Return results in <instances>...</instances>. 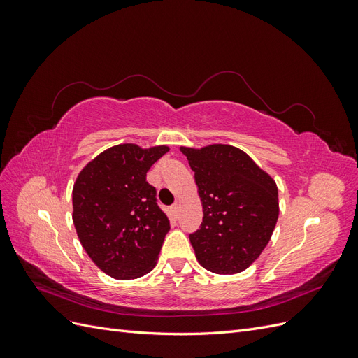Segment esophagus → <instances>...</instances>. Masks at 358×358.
Here are the masks:
<instances>
[{
  "label": "esophagus",
  "instance_id": "esophagus-1",
  "mask_svg": "<svg viewBox=\"0 0 358 358\" xmlns=\"http://www.w3.org/2000/svg\"><path fill=\"white\" fill-rule=\"evenodd\" d=\"M171 212H173V215H175L176 218H178V216H179V204H178V203H175V204L171 206Z\"/></svg>",
  "mask_w": 358,
  "mask_h": 358
}]
</instances>
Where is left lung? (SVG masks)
<instances>
[{
  "label": "left lung",
  "mask_w": 358,
  "mask_h": 358,
  "mask_svg": "<svg viewBox=\"0 0 358 358\" xmlns=\"http://www.w3.org/2000/svg\"><path fill=\"white\" fill-rule=\"evenodd\" d=\"M180 150L194 171L203 204V222L189 234L197 259L213 273H239L272 237L279 215L276 183L234 146Z\"/></svg>",
  "instance_id": "left-lung-1"
}]
</instances>
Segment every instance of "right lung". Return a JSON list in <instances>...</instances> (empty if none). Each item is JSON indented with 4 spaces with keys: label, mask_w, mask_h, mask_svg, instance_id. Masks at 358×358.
<instances>
[{
    "label": "right lung",
    "mask_w": 358,
    "mask_h": 358,
    "mask_svg": "<svg viewBox=\"0 0 358 358\" xmlns=\"http://www.w3.org/2000/svg\"><path fill=\"white\" fill-rule=\"evenodd\" d=\"M169 150L117 145L76 179L73 222L86 254L115 279H134L155 266L170 221L146 173Z\"/></svg>",
    "instance_id": "obj_1"
}]
</instances>
